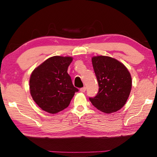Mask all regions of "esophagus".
<instances>
[{"instance_id": "esophagus-1", "label": "esophagus", "mask_w": 157, "mask_h": 157, "mask_svg": "<svg viewBox=\"0 0 157 157\" xmlns=\"http://www.w3.org/2000/svg\"><path fill=\"white\" fill-rule=\"evenodd\" d=\"M86 86H84V87H82V88L80 89V91L82 92V93H84V92L86 91Z\"/></svg>"}]
</instances>
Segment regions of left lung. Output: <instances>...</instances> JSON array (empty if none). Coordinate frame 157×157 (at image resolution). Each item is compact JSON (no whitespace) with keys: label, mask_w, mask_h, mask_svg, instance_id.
Returning a JSON list of instances; mask_svg holds the SVG:
<instances>
[{"label":"left lung","mask_w":157,"mask_h":157,"mask_svg":"<svg viewBox=\"0 0 157 157\" xmlns=\"http://www.w3.org/2000/svg\"><path fill=\"white\" fill-rule=\"evenodd\" d=\"M92 64L99 89L89 100L102 112H116L128 99L132 89L131 75L123 63L110 57H94Z\"/></svg>","instance_id":"left-lung-1"}]
</instances>
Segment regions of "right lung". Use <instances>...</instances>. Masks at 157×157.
Returning a JSON list of instances; mask_svg holds the SVG:
<instances>
[{
	"label": "right lung",
	"instance_id": "1",
	"mask_svg": "<svg viewBox=\"0 0 157 157\" xmlns=\"http://www.w3.org/2000/svg\"><path fill=\"white\" fill-rule=\"evenodd\" d=\"M71 57L54 56L46 59L32 73L30 91L33 99L41 109L56 113L68 107L78 89L67 73Z\"/></svg>",
	"mask_w": 157,
	"mask_h": 157
}]
</instances>
